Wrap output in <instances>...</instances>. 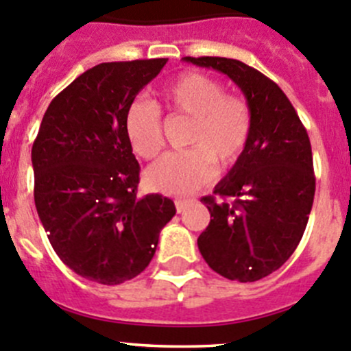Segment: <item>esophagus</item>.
Listing matches in <instances>:
<instances>
[{
    "label": "esophagus",
    "instance_id": "obj_1",
    "mask_svg": "<svg viewBox=\"0 0 351 351\" xmlns=\"http://www.w3.org/2000/svg\"><path fill=\"white\" fill-rule=\"evenodd\" d=\"M188 205H189V199H176V210H178V213L184 212Z\"/></svg>",
    "mask_w": 351,
    "mask_h": 351
}]
</instances>
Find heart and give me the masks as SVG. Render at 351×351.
I'll return each instance as SVG.
<instances>
[{
    "label": "heart",
    "mask_w": 351,
    "mask_h": 351,
    "mask_svg": "<svg viewBox=\"0 0 351 351\" xmlns=\"http://www.w3.org/2000/svg\"><path fill=\"white\" fill-rule=\"evenodd\" d=\"M163 105L188 117L184 152H172L145 172L149 189L165 195H188L212 179L213 172L239 162L253 129L252 108L245 98L226 95L223 84L202 72H184L162 91ZM123 131L132 153L149 160L162 149V115L149 101L132 103L125 112Z\"/></svg>",
    "instance_id": "obj_1"
}]
</instances>
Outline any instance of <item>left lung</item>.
<instances>
[{
	"mask_svg": "<svg viewBox=\"0 0 351 351\" xmlns=\"http://www.w3.org/2000/svg\"><path fill=\"white\" fill-rule=\"evenodd\" d=\"M184 62L226 73L246 96L253 129L246 152L203 196L208 228L198 248L210 269L253 282L278 270L298 246L315 195L312 146L288 96L253 66L220 56Z\"/></svg>",
	"mask_w": 351,
	"mask_h": 351,
	"instance_id": "obj_1",
	"label": "left lung"
}]
</instances>
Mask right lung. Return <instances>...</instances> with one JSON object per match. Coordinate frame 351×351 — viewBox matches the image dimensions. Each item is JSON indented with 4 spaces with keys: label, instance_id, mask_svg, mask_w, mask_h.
<instances>
[{
    "label": "right lung",
    "instance_id": "obj_1",
    "mask_svg": "<svg viewBox=\"0 0 351 351\" xmlns=\"http://www.w3.org/2000/svg\"><path fill=\"white\" fill-rule=\"evenodd\" d=\"M167 58L99 63L53 98L32 145L34 202L53 250L81 278L113 286L148 267L172 199L139 198L123 119Z\"/></svg>",
    "mask_w": 351,
    "mask_h": 351
}]
</instances>
